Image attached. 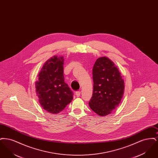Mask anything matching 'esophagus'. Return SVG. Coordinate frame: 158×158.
<instances>
[{"label":"esophagus","mask_w":158,"mask_h":158,"mask_svg":"<svg viewBox=\"0 0 158 158\" xmlns=\"http://www.w3.org/2000/svg\"><path fill=\"white\" fill-rule=\"evenodd\" d=\"M76 95L77 97H79L81 96V92L80 91H76Z\"/></svg>","instance_id":"34e87169"}]
</instances>
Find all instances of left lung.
I'll use <instances>...</instances> for the list:
<instances>
[{
    "label": "left lung",
    "mask_w": 158,
    "mask_h": 158,
    "mask_svg": "<svg viewBox=\"0 0 158 158\" xmlns=\"http://www.w3.org/2000/svg\"><path fill=\"white\" fill-rule=\"evenodd\" d=\"M92 76L94 90L89 105L99 115L105 116L120 103L124 82L118 68L106 57L98 58L95 61Z\"/></svg>",
    "instance_id": "obj_1"
}]
</instances>
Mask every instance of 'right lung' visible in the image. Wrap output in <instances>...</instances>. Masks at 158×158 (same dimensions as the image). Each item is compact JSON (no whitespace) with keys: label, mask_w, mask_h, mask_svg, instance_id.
Segmentation results:
<instances>
[{"label":"right lung","mask_w":158,"mask_h":158,"mask_svg":"<svg viewBox=\"0 0 158 158\" xmlns=\"http://www.w3.org/2000/svg\"><path fill=\"white\" fill-rule=\"evenodd\" d=\"M63 57L47 60L38 75L36 92L42 107L48 113L61 111L73 99V92L64 82Z\"/></svg>","instance_id":"1"}]
</instances>
